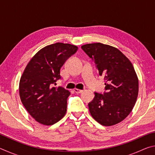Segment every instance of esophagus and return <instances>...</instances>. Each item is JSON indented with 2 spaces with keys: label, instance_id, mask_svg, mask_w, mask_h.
Masks as SVG:
<instances>
[{
  "label": "esophagus",
  "instance_id": "esophagus-1",
  "mask_svg": "<svg viewBox=\"0 0 155 155\" xmlns=\"http://www.w3.org/2000/svg\"><path fill=\"white\" fill-rule=\"evenodd\" d=\"M74 91H75L76 93H77V94H81V93H82L83 91V90H78V89H74Z\"/></svg>",
  "mask_w": 155,
  "mask_h": 155
}]
</instances>
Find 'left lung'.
<instances>
[{"label":"left lung","mask_w":155,"mask_h":155,"mask_svg":"<svg viewBox=\"0 0 155 155\" xmlns=\"http://www.w3.org/2000/svg\"><path fill=\"white\" fill-rule=\"evenodd\" d=\"M81 48L95 63L104 78L105 91L95 92L88 104L93 118L103 126L122 122L135 106L139 82L132 64L118 49L101 43L87 44Z\"/></svg>","instance_id":"8db88e82"}]
</instances>
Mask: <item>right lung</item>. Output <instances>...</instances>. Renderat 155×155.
<instances>
[{
	"label": "right lung",
	"mask_w": 155,
	"mask_h": 155,
	"mask_svg": "<svg viewBox=\"0 0 155 155\" xmlns=\"http://www.w3.org/2000/svg\"><path fill=\"white\" fill-rule=\"evenodd\" d=\"M77 50V46L70 44L46 46L30 60L20 78L21 101L28 114L41 124H55L66 113L70 92L55 85L61 79V68Z\"/></svg>",
	"instance_id": "right-lung-1"
}]
</instances>
